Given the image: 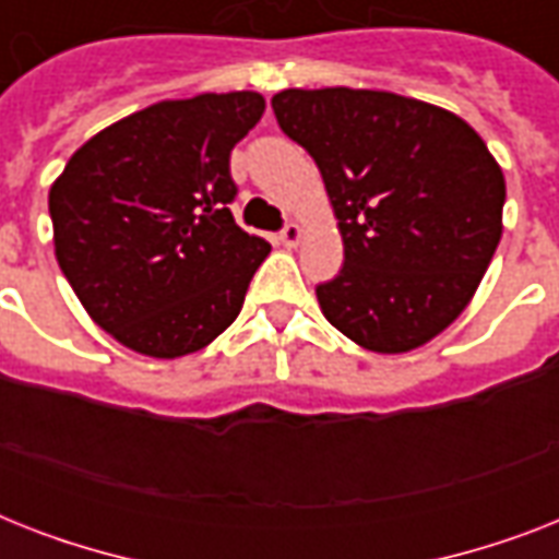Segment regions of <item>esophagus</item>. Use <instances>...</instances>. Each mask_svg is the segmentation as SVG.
Segmentation results:
<instances>
[{"label":"esophagus","instance_id":"34e87169","mask_svg":"<svg viewBox=\"0 0 559 559\" xmlns=\"http://www.w3.org/2000/svg\"><path fill=\"white\" fill-rule=\"evenodd\" d=\"M301 237H305V228L298 226V223H287V226L281 228L278 240L284 246H298L301 243Z\"/></svg>","mask_w":559,"mask_h":559}]
</instances>
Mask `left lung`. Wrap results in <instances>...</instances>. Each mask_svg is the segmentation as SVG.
Listing matches in <instances>:
<instances>
[{"instance_id":"8db88e82","label":"left lung","mask_w":559,"mask_h":559,"mask_svg":"<svg viewBox=\"0 0 559 559\" xmlns=\"http://www.w3.org/2000/svg\"><path fill=\"white\" fill-rule=\"evenodd\" d=\"M284 133L322 170L345 263L316 287L324 319L377 354H406L469 305L502 237L504 177L447 109L377 90H284Z\"/></svg>"}]
</instances>
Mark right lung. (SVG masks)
I'll return each mask as SVG.
<instances>
[{"label": "right lung", "mask_w": 559, "mask_h": 559, "mask_svg": "<svg viewBox=\"0 0 559 559\" xmlns=\"http://www.w3.org/2000/svg\"><path fill=\"white\" fill-rule=\"evenodd\" d=\"M258 92L162 100L92 135L48 191L55 254L98 328L144 357L214 342L243 307L263 237L231 217V147Z\"/></svg>", "instance_id": "right-lung-1"}]
</instances>
